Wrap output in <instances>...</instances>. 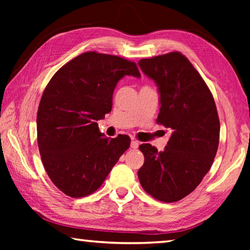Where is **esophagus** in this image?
Segmentation results:
<instances>
[{"mask_svg": "<svg viewBox=\"0 0 250 250\" xmlns=\"http://www.w3.org/2000/svg\"><path fill=\"white\" fill-rule=\"evenodd\" d=\"M137 147H139V142H137L136 140H132V142H131V148H132V149H136Z\"/></svg>", "mask_w": 250, "mask_h": 250, "instance_id": "1", "label": "esophagus"}]
</instances>
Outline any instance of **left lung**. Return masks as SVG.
<instances>
[{"instance_id": "obj_1", "label": "left lung", "mask_w": 250, "mask_h": 250, "mask_svg": "<svg viewBox=\"0 0 250 250\" xmlns=\"http://www.w3.org/2000/svg\"><path fill=\"white\" fill-rule=\"evenodd\" d=\"M139 65L160 93L157 124L172 135L163 151L140 146L145 162L137 175L148 194L172 203L192 192L209 171L219 144V117L210 90L183 54L142 59Z\"/></svg>"}]
</instances>
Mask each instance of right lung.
I'll return each mask as SVG.
<instances>
[{
	"mask_svg": "<svg viewBox=\"0 0 250 250\" xmlns=\"http://www.w3.org/2000/svg\"><path fill=\"white\" fill-rule=\"evenodd\" d=\"M125 75L141 77L136 63L88 51L63 65L44 90L37 144L51 182L68 196L97 191L130 147L128 135L107 139L97 124L111 110L117 83Z\"/></svg>",
	"mask_w": 250,
	"mask_h": 250,
	"instance_id": "right-lung-1",
	"label": "right lung"
}]
</instances>
